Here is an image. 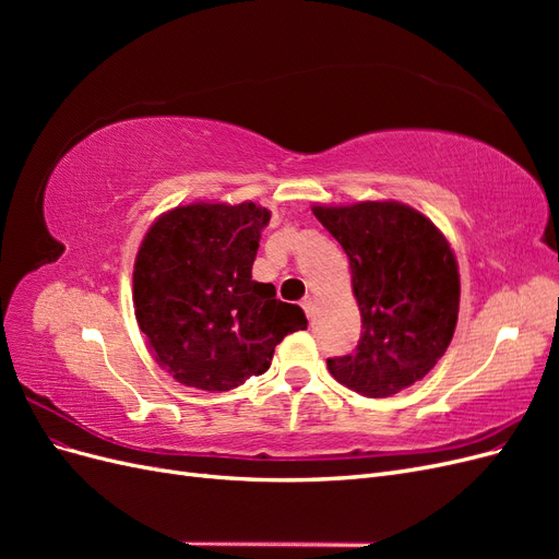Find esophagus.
Masks as SVG:
<instances>
[{
  "label": "esophagus",
  "mask_w": 559,
  "mask_h": 559,
  "mask_svg": "<svg viewBox=\"0 0 559 559\" xmlns=\"http://www.w3.org/2000/svg\"><path fill=\"white\" fill-rule=\"evenodd\" d=\"M300 308L306 310V314H308V317H312V310H314V300H312L310 296H308V298H302V300H300Z\"/></svg>",
  "instance_id": "esophagus-1"
}]
</instances>
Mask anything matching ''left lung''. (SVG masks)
Segmentation results:
<instances>
[{"label":"left lung","instance_id":"8db88e82","mask_svg":"<svg viewBox=\"0 0 559 559\" xmlns=\"http://www.w3.org/2000/svg\"><path fill=\"white\" fill-rule=\"evenodd\" d=\"M345 249L364 333L331 376L368 399H384L425 378L443 357L460 312L454 253L425 214L401 202L312 207Z\"/></svg>","mask_w":559,"mask_h":559}]
</instances>
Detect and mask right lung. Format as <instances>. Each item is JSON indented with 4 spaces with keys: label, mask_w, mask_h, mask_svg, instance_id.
<instances>
[{
    "label": "right lung",
    "mask_w": 559,
    "mask_h": 559,
    "mask_svg": "<svg viewBox=\"0 0 559 559\" xmlns=\"http://www.w3.org/2000/svg\"><path fill=\"white\" fill-rule=\"evenodd\" d=\"M267 222L253 202H195L148 228L134 261V317L177 382L228 392L263 376L284 335L308 326L273 284L251 280Z\"/></svg>",
    "instance_id": "obj_1"
}]
</instances>
